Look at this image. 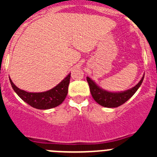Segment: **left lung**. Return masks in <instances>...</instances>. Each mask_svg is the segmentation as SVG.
Masks as SVG:
<instances>
[{
    "label": "left lung",
    "mask_w": 157,
    "mask_h": 157,
    "mask_svg": "<svg viewBox=\"0 0 157 157\" xmlns=\"http://www.w3.org/2000/svg\"><path fill=\"white\" fill-rule=\"evenodd\" d=\"M86 79L89 83V86H90L91 95L97 103H98L101 106L106 107V108H116V107L120 106L125 103L126 101H128L135 94L136 91L138 90V89L142 83L144 76L135 86L130 90L121 93L108 92V91L99 88L96 85L95 82L89 77L86 78Z\"/></svg>",
    "instance_id": "8db88e82"
}]
</instances>
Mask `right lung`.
Instances as JSON below:
<instances>
[{"label": "right lung", "instance_id": "right-lung-1", "mask_svg": "<svg viewBox=\"0 0 157 157\" xmlns=\"http://www.w3.org/2000/svg\"><path fill=\"white\" fill-rule=\"evenodd\" d=\"M71 74L50 90L42 93H28L16 86L11 78V85L19 98L26 103L37 109H49L58 106L64 101L68 91Z\"/></svg>", "mask_w": 157, "mask_h": 157}]
</instances>
